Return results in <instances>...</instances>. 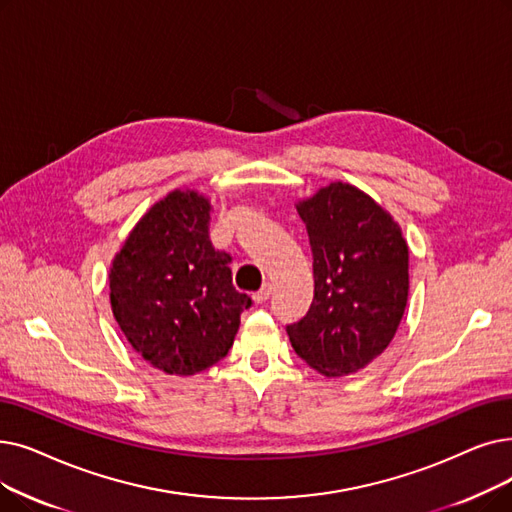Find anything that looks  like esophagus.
Returning <instances> with one entry per match:
<instances>
[{"label":"esophagus","mask_w":512,"mask_h":512,"mask_svg":"<svg viewBox=\"0 0 512 512\" xmlns=\"http://www.w3.org/2000/svg\"><path fill=\"white\" fill-rule=\"evenodd\" d=\"M272 295V284L270 282H265L261 288H259V291L253 295V299L257 301V303H263L265 299H268Z\"/></svg>","instance_id":"34e87169"}]
</instances>
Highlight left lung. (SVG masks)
<instances>
[{
    "mask_svg": "<svg viewBox=\"0 0 512 512\" xmlns=\"http://www.w3.org/2000/svg\"><path fill=\"white\" fill-rule=\"evenodd\" d=\"M311 255L314 301L288 324L295 353L326 376L381 355L408 301V244L393 217L355 186L335 182L297 205Z\"/></svg>",
    "mask_w": 512,
    "mask_h": 512,
    "instance_id": "left-lung-1",
    "label": "left lung"
}]
</instances>
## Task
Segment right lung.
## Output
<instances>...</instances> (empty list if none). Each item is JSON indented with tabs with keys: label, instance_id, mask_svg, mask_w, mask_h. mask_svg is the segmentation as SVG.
Returning <instances> with one entry per match:
<instances>
[{
	"label": "right lung",
	"instance_id": "obj_1",
	"mask_svg": "<svg viewBox=\"0 0 512 512\" xmlns=\"http://www.w3.org/2000/svg\"><path fill=\"white\" fill-rule=\"evenodd\" d=\"M211 205L175 190L138 221L110 268V305L146 362L190 376L224 360L253 299L232 286V257L209 240Z\"/></svg>",
	"mask_w": 512,
	"mask_h": 512
}]
</instances>
